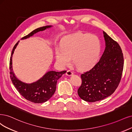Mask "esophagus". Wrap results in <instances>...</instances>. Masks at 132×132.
Masks as SVG:
<instances>
[{"label": "esophagus", "instance_id": "1", "mask_svg": "<svg viewBox=\"0 0 132 132\" xmlns=\"http://www.w3.org/2000/svg\"><path fill=\"white\" fill-rule=\"evenodd\" d=\"M73 75V73L70 70H68L66 72V75L68 76H72Z\"/></svg>", "mask_w": 132, "mask_h": 132}]
</instances>
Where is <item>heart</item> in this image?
I'll list each match as a JSON object with an SVG mask.
<instances>
[{
    "instance_id": "1",
    "label": "heart",
    "mask_w": 132,
    "mask_h": 132,
    "mask_svg": "<svg viewBox=\"0 0 132 132\" xmlns=\"http://www.w3.org/2000/svg\"><path fill=\"white\" fill-rule=\"evenodd\" d=\"M99 38L95 35L78 34L65 38L61 48H56L57 62L62 67L70 64L72 57L74 65L79 69H89L94 65L100 53Z\"/></svg>"
}]
</instances>
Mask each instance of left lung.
<instances>
[{
    "instance_id": "8db88e82",
    "label": "left lung",
    "mask_w": 132,
    "mask_h": 132,
    "mask_svg": "<svg viewBox=\"0 0 132 132\" xmlns=\"http://www.w3.org/2000/svg\"><path fill=\"white\" fill-rule=\"evenodd\" d=\"M105 48L100 60L81 75L82 82L78 90L81 99L95 102L113 94L121 81L124 59L118 43L103 31Z\"/></svg>"
}]
</instances>
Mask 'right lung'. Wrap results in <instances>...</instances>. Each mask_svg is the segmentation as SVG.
<instances>
[{
    "label": "right lung",
    "mask_w": 132,
    "mask_h": 132,
    "mask_svg": "<svg viewBox=\"0 0 132 132\" xmlns=\"http://www.w3.org/2000/svg\"><path fill=\"white\" fill-rule=\"evenodd\" d=\"M52 27V26H47L38 28L29 34L28 35L22 38V40L28 38L37 32L45 30ZM19 42V41L13 47L10 60V75L11 81L19 93L24 98L35 103H43L50 100L55 93L57 80L62 75L65 74L66 71H63L59 72L54 71H48L41 78L31 84L26 83L19 80L14 75L12 66V55Z\"/></svg>",
    "instance_id": "obj_1"
}]
</instances>
